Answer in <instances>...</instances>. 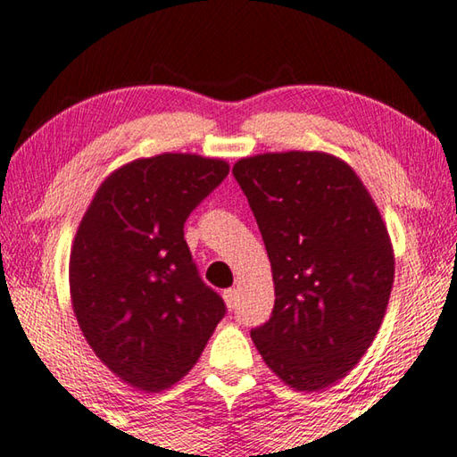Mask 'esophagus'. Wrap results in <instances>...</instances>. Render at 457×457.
I'll use <instances>...</instances> for the list:
<instances>
[{
	"label": "esophagus",
	"mask_w": 457,
	"mask_h": 457,
	"mask_svg": "<svg viewBox=\"0 0 457 457\" xmlns=\"http://www.w3.org/2000/svg\"><path fill=\"white\" fill-rule=\"evenodd\" d=\"M223 301H226L228 309H236L237 301H240V295H237L236 288H228V291H223Z\"/></svg>",
	"instance_id": "1"
}]
</instances>
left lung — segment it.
I'll return each mask as SVG.
<instances>
[{
	"label": "left lung",
	"instance_id": "8db88e82",
	"mask_svg": "<svg viewBox=\"0 0 457 457\" xmlns=\"http://www.w3.org/2000/svg\"><path fill=\"white\" fill-rule=\"evenodd\" d=\"M231 172L272 266V315L252 329L260 356L295 390L336 385L374 342L393 288L378 207L352 166L328 152H266Z\"/></svg>",
	"mask_w": 457,
	"mask_h": 457
}]
</instances>
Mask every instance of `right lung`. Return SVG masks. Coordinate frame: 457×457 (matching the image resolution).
I'll list each match as a JSON object with an SVG mask.
<instances>
[{"instance_id": "obj_1", "label": "right lung", "mask_w": 457, "mask_h": 457, "mask_svg": "<svg viewBox=\"0 0 457 457\" xmlns=\"http://www.w3.org/2000/svg\"><path fill=\"white\" fill-rule=\"evenodd\" d=\"M228 172L226 161L199 154L137 158L101 183L79 223L69 262L79 328L96 356L144 393L189 374L226 315L183 228Z\"/></svg>"}]
</instances>
